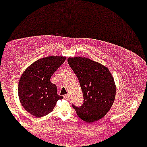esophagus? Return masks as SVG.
<instances>
[{
  "mask_svg": "<svg viewBox=\"0 0 147 147\" xmlns=\"http://www.w3.org/2000/svg\"><path fill=\"white\" fill-rule=\"evenodd\" d=\"M69 97H70V95L69 94H65L64 96V97H65V99H69Z\"/></svg>",
  "mask_w": 147,
  "mask_h": 147,
  "instance_id": "34e87169",
  "label": "esophagus"
}]
</instances>
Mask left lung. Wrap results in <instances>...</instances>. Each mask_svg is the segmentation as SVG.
<instances>
[{
	"mask_svg": "<svg viewBox=\"0 0 147 147\" xmlns=\"http://www.w3.org/2000/svg\"><path fill=\"white\" fill-rule=\"evenodd\" d=\"M69 66L77 76L84 96L80 107L72 105L78 117L88 123L101 119L114 103L116 85L109 69L87 57H69Z\"/></svg>",
	"mask_w": 147,
	"mask_h": 147,
	"instance_id": "obj_1",
	"label": "left lung"
}]
</instances>
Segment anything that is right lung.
<instances>
[{
    "label": "right lung",
    "mask_w": 147,
    "mask_h": 147,
    "mask_svg": "<svg viewBox=\"0 0 147 147\" xmlns=\"http://www.w3.org/2000/svg\"><path fill=\"white\" fill-rule=\"evenodd\" d=\"M66 58L50 55L40 59L28 66L21 75L18 85L20 103L35 117L50 114L57 102L63 98L57 94L56 85L50 81V78Z\"/></svg>",
    "instance_id": "obj_1"
}]
</instances>
